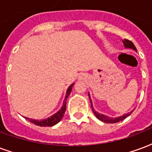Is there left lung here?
Returning <instances> with one entry per match:
<instances>
[{
  "instance_id": "obj_1",
  "label": "left lung",
  "mask_w": 152,
  "mask_h": 152,
  "mask_svg": "<svg viewBox=\"0 0 152 152\" xmlns=\"http://www.w3.org/2000/svg\"><path fill=\"white\" fill-rule=\"evenodd\" d=\"M122 42L124 43V46L125 48H132L134 50H136V48L135 46L134 45V43L132 42L130 40H128V39H123L122 40ZM89 96V95H88ZM90 97V96H89ZM90 102H91V99H90ZM91 106H92V102H91ZM93 111L94 114L96 115V117L99 120H101L102 122H106V123H116V122H118L120 121H122L123 119H125L126 118H127L128 116H130L131 113L133 112V111H131L130 113H126V114H124V115H122V116L119 117V118H110V117H107V116H104L103 114H101V113H98L96 111H94V110L93 109Z\"/></svg>"
}]
</instances>
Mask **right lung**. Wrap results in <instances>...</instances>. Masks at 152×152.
I'll list each match as a JSON object with an SVG mask.
<instances>
[{
	"mask_svg": "<svg viewBox=\"0 0 152 152\" xmlns=\"http://www.w3.org/2000/svg\"><path fill=\"white\" fill-rule=\"evenodd\" d=\"M72 86L73 84L72 85H70L69 88H67V94H66L64 102V104H63V106H62L61 109L57 113H55L54 115H52L50 118H48V119H45V120H42V121L29 118H26V117H25V118L28 120L29 122H32L33 124L36 125V126H52L54 125L57 124L61 120L62 118L64 117V114L65 110H66V100H67V96H69V94H70L72 88Z\"/></svg>",
	"mask_w": 152,
	"mask_h": 152,
	"instance_id": "right-lung-1",
	"label": "right lung"
}]
</instances>
